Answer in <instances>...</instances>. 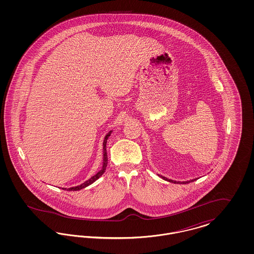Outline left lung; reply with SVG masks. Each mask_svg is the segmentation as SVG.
<instances>
[{"instance_id":"left-lung-1","label":"left lung","mask_w":254,"mask_h":254,"mask_svg":"<svg viewBox=\"0 0 254 254\" xmlns=\"http://www.w3.org/2000/svg\"><path fill=\"white\" fill-rule=\"evenodd\" d=\"M160 177H162L164 180H166V181L170 182V183H174V184H188V183H190V182L196 181L197 179H192V180H190V181H187V182H177V181H173V180H170V179H168V178H166V177H164V176H160Z\"/></svg>"}]
</instances>
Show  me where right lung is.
<instances>
[{
  "label": "right lung",
  "mask_w": 254,
  "mask_h": 254,
  "mask_svg": "<svg viewBox=\"0 0 254 254\" xmlns=\"http://www.w3.org/2000/svg\"><path fill=\"white\" fill-rule=\"evenodd\" d=\"M112 132V130H110L107 135H106V137H105V139H104V143H103V150H104V163H103V168L102 169L99 171V172H97L96 174L94 175V176H92L90 179H88L87 181H85V183H83V184H81L80 186H77V187H73V188H69V189H63V190H69V191H75V190H82V189H84V188H86V187H88L89 185H91L92 183H94V182L96 181L97 179H99L103 174H104V172L106 171V169H107V166H108V153H107V141H108V139H109V136H110V134Z\"/></svg>",
  "instance_id": "add662e5"
}]
</instances>
